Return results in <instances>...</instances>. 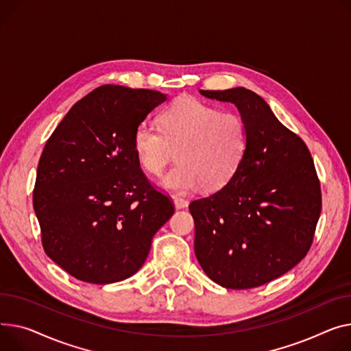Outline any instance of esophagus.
<instances>
[{
  "label": "esophagus",
  "instance_id": "34e87169",
  "mask_svg": "<svg viewBox=\"0 0 351 351\" xmlns=\"http://www.w3.org/2000/svg\"><path fill=\"white\" fill-rule=\"evenodd\" d=\"M172 200H173L175 208H184V207H188V204H189L188 200H186V199L182 197V196H178V195H173V196H172Z\"/></svg>",
  "mask_w": 351,
  "mask_h": 351
}]
</instances>
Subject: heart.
<instances>
[{
  "label": "heart",
  "instance_id": "1",
  "mask_svg": "<svg viewBox=\"0 0 351 351\" xmlns=\"http://www.w3.org/2000/svg\"><path fill=\"white\" fill-rule=\"evenodd\" d=\"M159 127L141 123L132 139L135 156L149 175H160L176 151L178 165L160 184L176 193L219 189L239 171L248 147V130L237 112H221L182 97L159 117Z\"/></svg>",
  "mask_w": 351,
  "mask_h": 351
}]
</instances>
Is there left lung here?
Instances as JSON below:
<instances>
[{"mask_svg": "<svg viewBox=\"0 0 351 351\" xmlns=\"http://www.w3.org/2000/svg\"><path fill=\"white\" fill-rule=\"evenodd\" d=\"M234 104L248 130L236 175L221 189L193 200L195 254L206 275L228 289L274 281L308 254L322 210L311 152L254 91L200 90Z\"/></svg>", "mask_w": 351, "mask_h": 351, "instance_id": "1", "label": "left lung"}]
</instances>
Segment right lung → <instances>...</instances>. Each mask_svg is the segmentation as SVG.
<instances>
[{"instance_id":"1","label":"right lung","mask_w":351,"mask_h":351,"mask_svg":"<svg viewBox=\"0 0 351 351\" xmlns=\"http://www.w3.org/2000/svg\"><path fill=\"white\" fill-rule=\"evenodd\" d=\"M167 99L155 90L97 87L69 110L43 148L34 189L43 250L83 282L134 275L175 212L132 147L136 127Z\"/></svg>"}]
</instances>
